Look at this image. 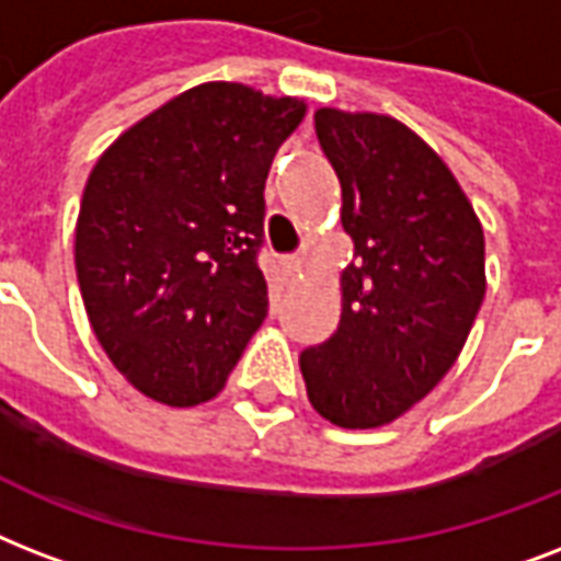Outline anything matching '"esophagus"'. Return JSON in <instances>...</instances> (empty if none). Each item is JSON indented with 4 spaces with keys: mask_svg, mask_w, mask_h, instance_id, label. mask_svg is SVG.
<instances>
[{
    "mask_svg": "<svg viewBox=\"0 0 561 561\" xmlns=\"http://www.w3.org/2000/svg\"><path fill=\"white\" fill-rule=\"evenodd\" d=\"M304 268V257L301 254H289V257H284V272L286 275H301Z\"/></svg>",
    "mask_w": 561,
    "mask_h": 561,
    "instance_id": "34e87169",
    "label": "esophagus"
}]
</instances>
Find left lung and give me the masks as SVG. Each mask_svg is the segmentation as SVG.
Listing matches in <instances>:
<instances>
[{"instance_id":"1","label":"left lung","mask_w":561,"mask_h":561,"mask_svg":"<svg viewBox=\"0 0 561 561\" xmlns=\"http://www.w3.org/2000/svg\"><path fill=\"white\" fill-rule=\"evenodd\" d=\"M354 263L340 328L301 354L307 398L348 430L383 427L457 363L485 295V240L445 160L383 114L316 111Z\"/></svg>"}]
</instances>
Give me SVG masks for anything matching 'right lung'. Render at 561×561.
Masks as SVG:
<instances>
[{
    "instance_id": "add662e5",
    "label": "right lung",
    "mask_w": 561,
    "mask_h": 561,
    "mask_svg": "<svg viewBox=\"0 0 561 561\" xmlns=\"http://www.w3.org/2000/svg\"><path fill=\"white\" fill-rule=\"evenodd\" d=\"M307 104L198 84L131 125L87 178L76 272L95 340L167 407L216 398L268 310L263 186Z\"/></svg>"
}]
</instances>
